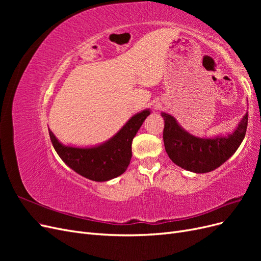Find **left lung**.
<instances>
[{
    "mask_svg": "<svg viewBox=\"0 0 261 261\" xmlns=\"http://www.w3.org/2000/svg\"><path fill=\"white\" fill-rule=\"evenodd\" d=\"M161 116L165 151L176 165L194 173L211 172L230 159L241 146L248 123L246 112L232 133L199 137L181 127L173 115L161 112Z\"/></svg>",
    "mask_w": 261,
    "mask_h": 261,
    "instance_id": "1",
    "label": "left lung"
}]
</instances>
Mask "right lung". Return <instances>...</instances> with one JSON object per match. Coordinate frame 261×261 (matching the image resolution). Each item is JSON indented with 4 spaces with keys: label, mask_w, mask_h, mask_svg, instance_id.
Returning <instances> with one entry per match:
<instances>
[{
    "label": "right lung",
    "mask_w": 261,
    "mask_h": 261,
    "mask_svg": "<svg viewBox=\"0 0 261 261\" xmlns=\"http://www.w3.org/2000/svg\"><path fill=\"white\" fill-rule=\"evenodd\" d=\"M150 113L151 110L145 109L133 115L115 135L94 146L64 145L50 128L49 135L55 151L67 167L88 179L107 181L127 170L132 159V141Z\"/></svg>",
    "instance_id": "right-lung-1"
}]
</instances>
